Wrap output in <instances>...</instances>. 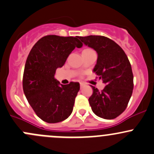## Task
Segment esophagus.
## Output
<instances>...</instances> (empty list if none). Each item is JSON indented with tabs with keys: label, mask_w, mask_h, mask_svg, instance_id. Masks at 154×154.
<instances>
[{
	"label": "esophagus",
	"mask_w": 154,
	"mask_h": 154,
	"mask_svg": "<svg viewBox=\"0 0 154 154\" xmlns=\"http://www.w3.org/2000/svg\"><path fill=\"white\" fill-rule=\"evenodd\" d=\"M84 86H85V85H84L83 83H80V88H81V89L83 88Z\"/></svg>",
	"instance_id": "34e87169"
}]
</instances>
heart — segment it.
<instances>
[{"label":"heart","mask_w":154,"mask_h":154,"mask_svg":"<svg viewBox=\"0 0 154 154\" xmlns=\"http://www.w3.org/2000/svg\"><path fill=\"white\" fill-rule=\"evenodd\" d=\"M92 49H90V48H87V49H85V50H83V51H82V53H87V52H89V51H92Z\"/></svg>","instance_id":"obj_1"}]
</instances>
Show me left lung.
Listing matches in <instances>:
<instances>
[{
    "label": "left lung",
    "mask_w": 154,
    "mask_h": 154,
    "mask_svg": "<svg viewBox=\"0 0 154 154\" xmlns=\"http://www.w3.org/2000/svg\"><path fill=\"white\" fill-rule=\"evenodd\" d=\"M79 38L98 53L93 71L106 85L101 91L93 87L89 98L92 110L105 119L116 118L126 109L134 89V75L128 56L119 45L105 36Z\"/></svg>",
    "instance_id": "8db88e82"
}]
</instances>
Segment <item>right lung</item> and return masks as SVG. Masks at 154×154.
<instances>
[{"instance_id": "obj_1", "label": "right lung", "mask_w": 154, "mask_h": 154, "mask_svg": "<svg viewBox=\"0 0 154 154\" xmlns=\"http://www.w3.org/2000/svg\"><path fill=\"white\" fill-rule=\"evenodd\" d=\"M78 38L79 36H44L33 46L26 59L23 93L36 115L47 123L64 121L72 112L79 83L60 85L55 74L72 50L82 47Z\"/></svg>"}]
</instances>
